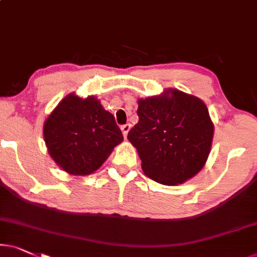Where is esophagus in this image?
Wrapping results in <instances>:
<instances>
[{"label":"esophagus","instance_id":"esophagus-1","mask_svg":"<svg viewBox=\"0 0 257 257\" xmlns=\"http://www.w3.org/2000/svg\"><path fill=\"white\" fill-rule=\"evenodd\" d=\"M120 128H121L123 137H127V134H128L130 128H131V125H130V123H125V125L120 126Z\"/></svg>","mask_w":257,"mask_h":257}]
</instances>
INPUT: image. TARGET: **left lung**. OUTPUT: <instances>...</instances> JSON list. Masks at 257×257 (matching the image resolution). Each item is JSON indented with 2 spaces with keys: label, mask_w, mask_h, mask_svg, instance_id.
Returning a JSON list of instances; mask_svg holds the SVG:
<instances>
[{
  "label": "left lung",
  "mask_w": 257,
  "mask_h": 257,
  "mask_svg": "<svg viewBox=\"0 0 257 257\" xmlns=\"http://www.w3.org/2000/svg\"><path fill=\"white\" fill-rule=\"evenodd\" d=\"M137 114L127 138L145 175L162 185H177L200 172L213 138V123L200 99L169 89L139 100Z\"/></svg>",
  "instance_id": "8db88e82"
}]
</instances>
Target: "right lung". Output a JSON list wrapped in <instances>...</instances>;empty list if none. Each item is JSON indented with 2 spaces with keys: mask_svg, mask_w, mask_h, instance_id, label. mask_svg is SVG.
Here are the masks:
<instances>
[{
  "mask_svg": "<svg viewBox=\"0 0 257 257\" xmlns=\"http://www.w3.org/2000/svg\"><path fill=\"white\" fill-rule=\"evenodd\" d=\"M49 154L72 175H89L102 166L122 134L113 114L94 96H65L44 123Z\"/></svg>",
  "mask_w": 257,
  "mask_h": 257,
  "instance_id": "right-lung-1",
  "label": "right lung"
}]
</instances>
